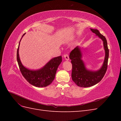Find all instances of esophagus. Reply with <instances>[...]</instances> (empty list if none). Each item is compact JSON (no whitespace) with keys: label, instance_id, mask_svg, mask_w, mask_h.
<instances>
[{"label":"esophagus","instance_id":"1","mask_svg":"<svg viewBox=\"0 0 121 121\" xmlns=\"http://www.w3.org/2000/svg\"><path fill=\"white\" fill-rule=\"evenodd\" d=\"M64 57L65 58V60H69V56H68V54H65L64 56Z\"/></svg>","mask_w":121,"mask_h":121}]
</instances>
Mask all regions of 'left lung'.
<instances>
[{
  "instance_id": "8db88e82",
  "label": "left lung",
  "mask_w": 121,
  "mask_h": 121,
  "mask_svg": "<svg viewBox=\"0 0 121 121\" xmlns=\"http://www.w3.org/2000/svg\"><path fill=\"white\" fill-rule=\"evenodd\" d=\"M90 30L103 41L105 57L101 68L97 71H92L86 67L85 63L82 60L81 47L77 46L71 52L69 57L72 64V78L77 85L81 87H91L99 82L104 76L108 68L109 50L107 39L97 29L90 28Z\"/></svg>"
}]
</instances>
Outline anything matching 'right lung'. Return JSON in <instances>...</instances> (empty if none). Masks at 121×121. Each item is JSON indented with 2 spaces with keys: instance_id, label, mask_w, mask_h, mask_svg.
Here are the masks:
<instances>
[{
  "instance_id": "1",
  "label": "right lung",
  "mask_w": 121,
  "mask_h": 121,
  "mask_svg": "<svg viewBox=\"0 0 121 121\" xmlns=\"http://www.w3.org/2000/svg\"><path fill=\"white\" fill-rule=\"evenodd\" d=\"M17 50V58L20 71L23 77L31 85L37 87H44L48 86L55 78L57 69L62 61L61 56L51 59L45 65L38 69H30L26 68L21 63L19 50L21 40Z\"/></svg>"
}]
</instances>
